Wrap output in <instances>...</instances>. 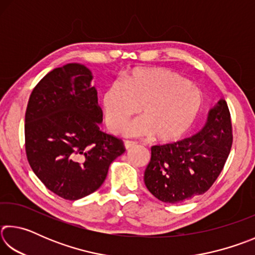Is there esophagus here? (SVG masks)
I'll use <instances>...</instances> for the list:
<instances>
[{
    "label": "esophagus",
    "mask_w": 255,
    "mask_h": 255,
    "mask_svg": "<svg viewBox=\"0 0 255 255\" xmlns=\"http://www.w3.org/2000/svg\"><path fill=\"white\" fill-rule=\"evenodd\" d=\"M136 145H137V143H135V141H129V140L125 141V144H124L125 148H126V149H130L132 147H135Z\"/></svg>",
    "instance_id": "esophagus-1"
}]
</instances>
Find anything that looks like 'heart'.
I'll return each mask as SVG.
<instances>
[{
    "instance_id": "1",
    "label": "heart",
    "mask_w": 255,
    "mask_h": 255,
    "mask_svg": "<svg viewBox=\"0 0 255 255\" xmlns=\"http://www.w3.org/2000/svg\"><path fill=\"white\" fill-rule=\"evenodd\" d=\"M106 126L119 132L138 109L143 117L125 129L129 137L153 136L159 143H173L195 124L202 96L178 73L161 67H139L123 81L111 83L101 97Z\"/></svg>"
}]
</instances>
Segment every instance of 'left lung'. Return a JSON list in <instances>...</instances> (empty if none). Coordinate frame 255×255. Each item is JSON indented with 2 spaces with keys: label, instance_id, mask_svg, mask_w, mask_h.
Returning a JSON list of instances; mask_svg holds the SVG:
<instances>
[{
  "label": "left lung",
  "instance_id": "left-lung-1",
  "mask_svg": "<svg viewBox=\"0 0 255 255\" xmlns=\"http://www.w3.org/2000/svg\"><path fill=\"white\" fill-rule=\"evenodd\" d=\"M233 143L231 114L221 99L196 135L153 146L145 170L146 188L158 200L180 204L204 195L221 174Z\"/></svg>",
  "mask_w": 255,
  "mask_h": 255
}]
</instances>
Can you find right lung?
I'll use <instances>...</instances> for the list:
<instances>
[{"mask_svg": "<svg viewBox=\"0 0 255 255\" xmlns=\"http://www.w3.org/2000/svg\"><path fill=\"white\" fill-rule=\"evenodd\" d=\"M91 71L71 63L45 75L30 96L25 153L34 174L55 195L77 200L101 187L123 141L100 130L102 110Z\"/></svg>", "mask_w": 255, "mask_h": 255, "instance_id": "obj_1", "label": "right lung"}]
</instances>
